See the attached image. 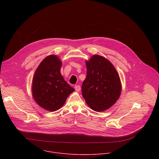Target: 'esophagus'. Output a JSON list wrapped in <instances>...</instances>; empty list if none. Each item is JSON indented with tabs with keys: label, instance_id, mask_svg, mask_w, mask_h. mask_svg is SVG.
<instances>
[{
	"label": "esophagus",
	"instance_id": "obj_1",
	"mask_svg": "<svg viewBox=\"0 0 159 159\" xmlns=\"http://www.w3.org/2000/svg\"><path fill=\"white\" fill-rule=\"evenodd\" d=\"M75 90H76L77 92H79L80 90V85H75Z\"/></svg>",
	"mask_w": 159,
	"mask_h": 159
}]
</instances>
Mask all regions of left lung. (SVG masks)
Instances as JSON below:
<instances>
[{"label": "left lung", "mask_w": 159, "mask_h": 159, "mask_svg": "<svg viewBox=\"0 0 159 159\" xmlns=\"http://www.w3.org/2000/svg\"><path fill=\"white\" fill-rule=\"evenodd\" d=\"M87 76L82 93L87 104L97 112L107 110L115 104L121 92L119 74L106 58L94 55L85 61Z\"/></svg>", "instance_id": "1"}]
</instances>
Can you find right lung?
<instances>
[{
  "instance_id": "1",
  "label": "right lung",
  "mask_w": 159,
  "mask_h": 159,
  "mask_svg": "<svg viewBox=\"0 0 159 159\" xmlns=\"http://www.w3.org/2000/svg\"><path fill=\"white\" fill-rule=\"evenodd\" d=\"M61 64L57 55H49L40 63L33 78L34 101L41 107L51 112L61 107L75 90L61 75Z\"/></svg>"
}]
</instances>
